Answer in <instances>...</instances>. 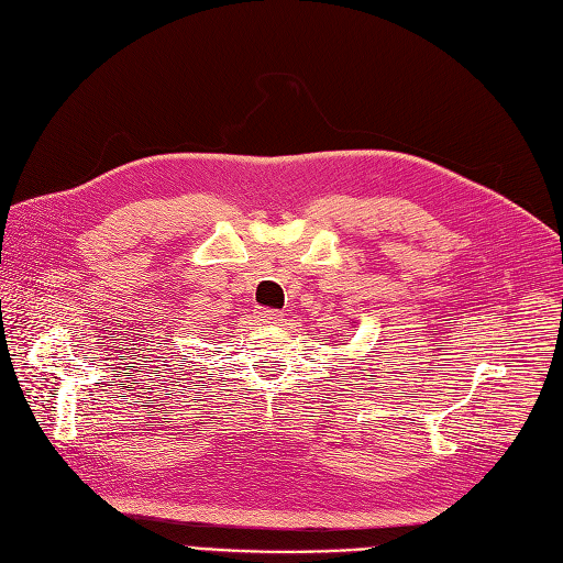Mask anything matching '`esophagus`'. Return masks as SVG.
Instances as JSON below:
<instances>
[{
  "mask_svg": "<svg viewBox=\"0 0 563 563\" xmlns=\"http://www.w3.org/2000/svg\"><path fill=\"white\" fill-rule=\"evenodd\" d=\"M257 318H260V323L272 325V323H279L284 316H282V311H277V308H262Z\"/></svg>",
  "mask_w": 563,
  "mask_h": 563,
  "instance_id": "34e87169",
  "label": "esophagus"
}]
</instances>
